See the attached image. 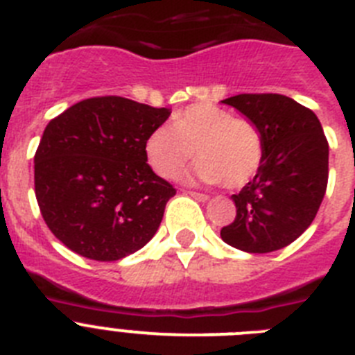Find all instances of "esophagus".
<instances>
[{
    "mask_svg": "<svg viewBox=\"0 0 355 355\" xmlns=\"http://www.w3.org/2000/svg\"><path fill=\"white\" fill-rule=\"evenodd\" d=\"M187 193H188V196H190V197H193V199L202 200V202H205V200H208V199H209L208 193H200V192H187Z\"/></svg>",
    "mask_w": 355,
    "mask_h": 355,
    "instance_id": "obj_1",
    "label": "esophagus"
}]
</instances>
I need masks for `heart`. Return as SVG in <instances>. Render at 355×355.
<instances>
[{"instance_id":"obj_1","label":"heart","mask_w":355,"mask_h":355,"mask_svg":"<svg viewBox=\"0 0 355 355\" xmlns=\"http://www.w3.org/2000/svg\"><path fill=\"white\" fill-rule=\"evenodd\" d=\"M193 155L200 159L193 171L197 180L240 188L261 168L265 142L249 119L211 103H196L174 115L172 128H156L146 140L149 167L167 180L180 174Z\"/></svg>"}]
</instances>
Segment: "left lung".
<instances>
[{
	"instance_id": "1",
	"label": "left lung",
	"mask_w": 355,
	"mask_h": 355,
	"mask_svg": "<svg viewBox=\"0 0 355 355\" xmlns=\"http://www.w3.org/2000/svg\"><path fill=\"white\" fill-rule=\"evenodd\" d=\"M231 105L259 128L261 168L231 199L236 216L220 229L234 249L263 254L290 245L318 213L329 180V144L315 112L281 94H238Z\"/></svg>"
}]
</instances>
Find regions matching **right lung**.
I'll return each mask as SVG.
<instances>
[{
	"instance_id": "1",
	"label": "right lung",
	"mask_w": 355,
	"mask_h": 355,
	"mask_svg": "<svg viewBox=\"0 0 355 355\" xmlns=\"http://www.w3.org/2000/svg\"><path fill=\"white\" fill-rule=\"evenodd\" d=\"M171 115L126 97H90L51 119L35 153V197L72 252L117 261L155 236L175 188L156 175L146 140Z\"/></svg>"
}]
</instances>
